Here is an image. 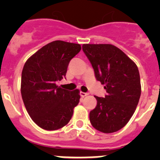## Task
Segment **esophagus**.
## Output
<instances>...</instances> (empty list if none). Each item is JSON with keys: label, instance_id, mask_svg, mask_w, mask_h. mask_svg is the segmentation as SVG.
Masks as SVG:
<instances>
[{"label": "esophagus", "instance_id": "obj_1", "mask_svg": "<svg viewBox=\"0 0 160 160\" xmlns=\"http://www.w3.org/2000/svg\"><path fill=\"white\" fill-rule=\"evenodd\" d=\"M88 95H89V93H84V92H80V96L81 97H86L88 96Z\"/></svg>", "mask_w": 160, "mask_h": 160}]
</instances>
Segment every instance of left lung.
Segmentation results:
<instances>
[{
    "label": "left lung",
    "instance_id": "left-lung-1",
    "mask_svg": "<svg viewBox=\"0 0 160 160\" xmlns=\"http://www.w3.org/2000/svg\"><path fill=\"white\" fill-rule=\"evenodd\" d=\"M83 52L104 84V98L94 96L97 106L90 112L91 125L104 133L123 128L133 115L141 95L140 76L136 64L120 49L111 44H83Z\"/></svg>",
    "mask_w": 160,
    "mask_h": 160
}]
</instances>
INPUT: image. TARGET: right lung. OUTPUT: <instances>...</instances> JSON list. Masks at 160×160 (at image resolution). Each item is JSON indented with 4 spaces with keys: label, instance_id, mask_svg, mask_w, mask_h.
I'll list each match as a JSON object with an SVG mask.
<instances>
[{
    "label": "right lung",
    "instance_id": "right-lung-1",
    "mask_svg": "<svg viewBox=\"0 0 160 160\" xmlns=\"http://www.w3.org/2000/svg\"><path fill=\"white\" fill-rule=\"evenodd\" d=\"M81 49L80 44L53 41L34 53L23 67L21 82L22 100L34 122L53 131L69 123L80 101V90L56 85L66 76L69 62Z\"/></svg>",
    "mask_w": 160,
    "mask_h": 160
}]
</instances>
